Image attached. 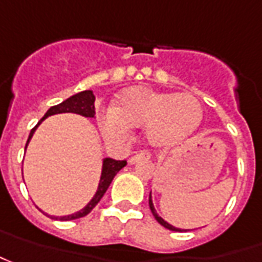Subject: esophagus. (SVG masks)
I'll return each mask as SVG.
<instances>
[{"instance_id":"obj_1","label":"esophagus","mask_w":262,"mask_h":262,"mask_svg":"<svg viewBox=\"0 0 262 262\" xmlns=\"http://www.w3.org/2000/svg\"><path fill=\"white\" fill-rule=\"evenodd\" d=\"M151 157V152L150 151H141L138 152V154H135V156H133L131 159H129V163L131 164H135V163H138L140 160H147Z\"/></svg>"}]
</instances>
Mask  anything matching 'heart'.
I'll return each mask as SVG.
<instances>
[{"instance_id": "heart-1", "label": "heart", "mask_w": 262, "mask_h": 262, "mask_svg": "<svg viewBox=\"0 0 262 262\" xmlns=\"http://www.w3.org/2000/svg\"><path fill=\"white\" fill-rule=\"evenodd\" d=\"M201 119L202 106L193 95L131 88L121 94L114 110L103 112L99 125L111 138L124 137L128 127L145 125V137L152 145L170 147L192 134Z\"/></svg>"}]
</instances>
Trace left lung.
<instances>
[{"mask_svg":"<svg viewBox=\"0 0 262 262\" xmlns=\"http://www.w3.org/2000/svg\"><path fill=\"white\" fill-rule=\"evenodd\" d=\"M148 205H150V209H151L152 215H154V217L157 219V222H159L160 225H163L164 228H167V229H170V231H180L182 232V229H177V228H174L173 225H170V224H167L163 217H160L159 215H157V212H156V209H154V206H152V201H151V193H150V199H148Z\"/></svg>","mask_w":262,"mask_h":262,"instance_id":"1","label":"left lung"}]
</instances>
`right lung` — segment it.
I'll return each mask as SVG.
<instances>
[{
    "instance_id": "right-lung-1",
    "label": "right lung",
    "mask_w": 262,
    "mask_h": 262,
    "mask_svg": "<svg viewBox=\"0 0 262 262\" xmlns=\"http://www.w3.org/2000/svg\"><path fill=\"white\" fill-rule=\"evenodd\" d=\"M63 112H73V114H79V115H83V117H88V118H94L95 117V95L92 91H83V92H79V94L73 95L68 98L66 101H63L59 105H54L50 110L46 112V115L43 118L38 121L36 127L31 129V133L29 135V140H27V144H26V148L29 145V141L31 140V137L34 134L36 128L40 125V122L46 119L50 115H54V114H63ZM127 166V161L122 160H114V159H105L103 160V166H102V176H101V182H99V187H98V192L94 196V199L89 202L86 205L85 208L82 210H79L73 215H68V216H61L59 217L60 221H73V219H79V217L86 216L88 213H91V210L99 203V201L102 199V196L105 194V192L108 190L111 182L114 180L115 174L118 173L121 168ZM53 219H57L56 216H50Z\"/></svg>"
}]
</instances>
